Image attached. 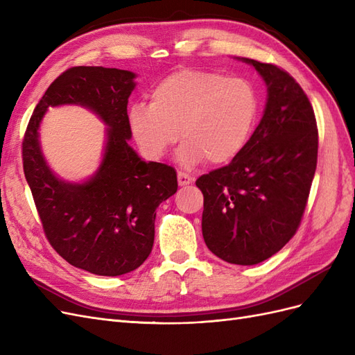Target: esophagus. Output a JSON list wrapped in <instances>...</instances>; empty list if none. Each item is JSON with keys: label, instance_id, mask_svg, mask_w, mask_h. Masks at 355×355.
Wrapping results in <instances>:
<instances>
[{"label": "esophagus", "instance_id": "esophagus-1", "mask_svg": "<svg viewBox=\"0 0 355 355\" xmlns=\"http://www.w3.org/2000/svg\"><path fill=\"white\" fill-rule=\"evenodd\" d=\"M192 182H194V178H191L188 173H184V171H179V173H178V184H179V187L191 185Z\"/></svg>", "mask_w": 355, "mask_h": 355}]
</instances>
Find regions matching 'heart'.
<instances>
[{
    "label": "heart",
    "mask_w": 355,
    "mask_h": 355,
    "mask_svg": "<svg viewBox=\"0 0 355 355\" xmlns=\"http://www.w3.org/2000/svg\"><path fill=\"white\" fill-rule=\"evenodd\" d=\"M151 103H135L128 124L146 157L159 159L184 139L179 161L230 163L245 148L257 115V94L243 78L202 69H180L161 80Z\"/></svg>",
    "instance_id": "obj_1"
}]
</instances>
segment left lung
I'll use <instances>...</instances> for the list:
<instances>
[{"instance_id": "8db88e82", "label": "left lung", "mask_w": 355, "mask_h": 355, "mask_svg": "<svg viewBox=\"0 0 355 355\" xmlns=\"http://www.w3.org/2000/svg\"><path fill=\"white\" fill-rule=\"evenodd\" d=\"M263 78V116L228 166L202 175V237L222 261L254 265L282 250L302 220L313 184L318 130L296 80L272 63L241 59Z\"/></svg>"}]
</instances>
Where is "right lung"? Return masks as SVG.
Masks as SVG:
<instances>
[{"instance_id": "1", "label": "right lung", "mask_w": 355, "mask_h": 355, "mask_svg": "<svg viewBox=\"0 0 355 355\" xmlns=\"http://www.w3.org/2000/svg\"><path fill=\"white\" fill-rule=\"evenodd\" d=\"M130 71L73 67L50 84L22 142L24 171L46 237L63 259L96 275L116 277L141 266L153 250L155 210L178 191L173 167L144 161L128 145ZM81 104L109 125L103 163L83 184L59 180L40 153L37 128L50 105Z\"/></svg>"}]
</instances>
